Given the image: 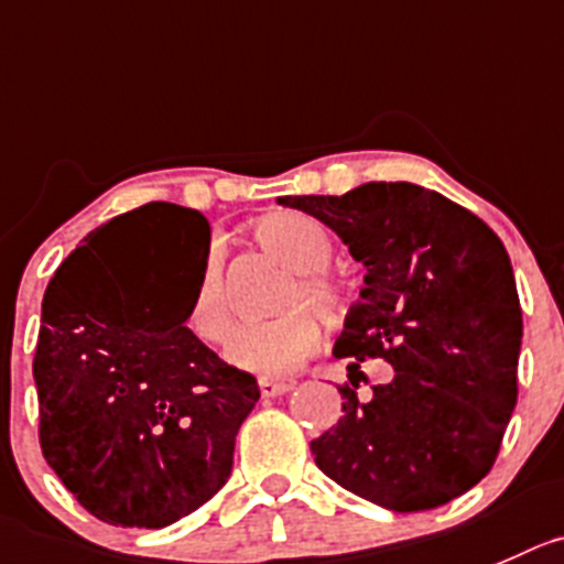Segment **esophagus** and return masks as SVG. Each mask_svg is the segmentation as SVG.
I'll use <instances>...</instances> for the list:
<instances>
[{
  "label": "esophagus",
  "instance_id": "1",
  "mask_svg": "<svg viewBox=\"0 0 564 564\" xmlns=\"http://www.w3.org/2000/svg\"><path fill=\"white\" fill-rule=\"evenodd\" d=\"M291 388H293V384L273 382V379H262V382H260L262 399H276V395H285Z\"/></svg>",
  "mask_w": 564,
  "mask_h": 564
}]
</instances>
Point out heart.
Returning <instances> with one entry per match:
<instances>
[{
	"mask_svg": "<svg viewBox=\"0 0 564 564\" xmlns=\"http://www.w3.org/2000/svg\"><path fill=\"white\" fill-rule=\"evenodd\" d=\"M251 238L271 260L288 268L291 282L279 296V310L304 302L321 318L335 321L346 307V291L332 276L329 268L335 257V243L318 221L296 213L265 216L251 227ZM185 324L202 343H221L232 326L227 291H224V249L210 243L202 257L196 288L187 304ZM318 343V324L304 310H288L262 324H249L235 329L224 357L229 366L246 373L268 379L291 377L304 357H310Z\"/></svg>",
	"mask_w": 564,
	"mask_h": 564,
	"instance_id": "obj_1",
	"label": "heart"
}]
</instances>
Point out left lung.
Masks as SVG:
<instances>
[{"label": "left lung", "instance_id": "left-lung-1", "mask_svg": "<svg viewBox=\"0 0 564 564\" xmlns=\"http://www.w3.org/2000/svg\"><path fill=\"white\" fill-rule=\"evenodd\" d=\"M279 205L318 218L366 265L335 357L393 366V379L373 384L366 401L354 379L340 388L343 417L310 443L315 465L393 512L468 492L490 474L518 401L523 315L498 235L412 182L282 196Z\"/></svg>", "mask_w": 564, "mask_h": 564}]
</instances>
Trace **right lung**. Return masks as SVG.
Returning a JSON list of instances; mask_svg holds the SVG:
<instances>
[{"label": "right lung", "mask_w": 564, "mask_h": 564, "mask_svg": "<svg viewBox=\"0 0 564 564\" xmlns=\"http://www.w3.org/2000/svg\"><path fill=\"white\" fill-rule=\"evenodd\" d=\"M112 218L52 276L32 377L41 448L94 518L163 529L210 501L232 474L235 434L260 399L185 326L191 296L171 293L165 243L205 257L210 224L152 202Z\"/></svg>", "instance_id": "1"}]
</instances>
